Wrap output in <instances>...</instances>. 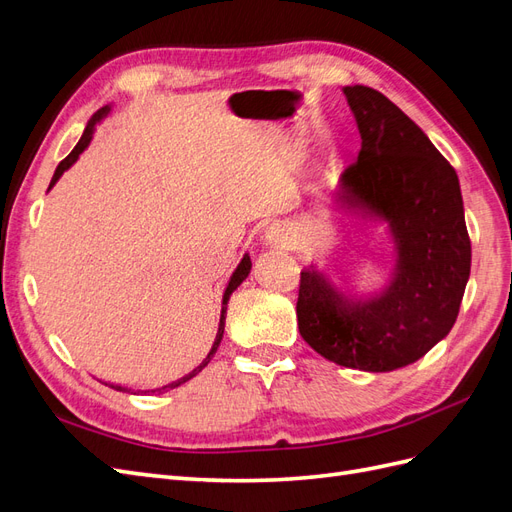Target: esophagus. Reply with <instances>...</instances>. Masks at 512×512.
Listing matches in <instances>:
<instances>
[{"instance_id":"esophagus-1","label":"esophagus","mask_w":512,"mask_h":512,"mask_svg":"<svg viewBox=\"0 0 512 512\" xmlns=\"http://www.w3.org/2000/svg\"><path fill=\"white\" fill-rule=\"evenodd\" d=\"M265 241L273 247H286L292 241V230H290V226H286L282 222H273L265 230Z\"/></svg>"}]
</instances>
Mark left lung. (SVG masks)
Returning <instances> with one entry per match:
<instances>
[{
	"label": "left lung",
	"mask_w": 512,
	"mask_h": 512,
	"mask_svg": "<svg viewBox=\"0 0 512 512\" xmlns=\"http://www.w3.org/2000/svg\"><path fill=\"white\" fill-rule=\"evenodd\" d=\"M361 151L337 203L389 224L395 260L376 284L301 269L297 318L305 342L337 365L393 371L448 335L470 277L472 247L455 168L427 134L380 91L344 87ZM385 282H381V277Z\"/></svg>",
	"instance_id": "1"
}]
</instances>
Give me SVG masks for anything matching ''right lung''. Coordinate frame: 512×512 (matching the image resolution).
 I'll return each instance as SVG.
<instances>
[{"mask_svg":"<svg viewBox=\"0 0 512 512\" xmlns=\"http://www.w3.org/2000/svg\"><path fill=\"white\" fill-rule=\"evenodd\" d=\"M106 113H108V106H104L102 111H98V113L94 115V119H91V121L87 123V128H85V132H83V136H81V141L76 143V147L72 149V153H70V156H68L66 160H61V162H59V166H57V170H55V175H53V179H51L49 190H51L53 185L57 183V179H59L61 175H64V170H68V168L76 162V158H79L81 153L85 151V147H87V145H89V141H91V136H94V126H96V121H100ZM250 269H252V260H250V254H245V256L241 258V262H239V267L235 269V273L230 275V280H228V284H226V290H224V294H222V307H220V324H218V331H215V337H213V342H211V348H207V354L203 356V359H200L192 369L185 371V374L175 376V378H170V380H166V382H162V384L149 386V389H145L143 393H162V391H168V389H177V386H181L183 382L192 380V378L198 374V371H203V369L209 365V361L213 359V354L218 352V346H220V342H222V335H224V322H226V305H228L230 294L237 290V286L245 280L247 275H250ZM113 389H115V391H128V386L113 384Z\"/></svg>","mask_w":512,"mask_h":512,"instance_id":"1","label":"right lung"}]
</instances>
